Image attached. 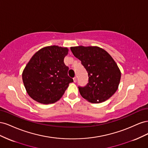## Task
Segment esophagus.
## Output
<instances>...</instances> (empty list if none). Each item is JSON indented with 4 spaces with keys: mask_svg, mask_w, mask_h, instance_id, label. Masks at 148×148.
<instances>
[{
    "mask_svg": "<svg viewBox=\"0 0 148 148\" xmlns=\"http://www.w3.org/2000/svg\"><path fill=\"white\" fill-rule=\"evenodd\" d=\"M73 82L75 83V82H77V78H76V77H74L73 78Z\"/></svg>",
    "mask_w": 148,
    "mask_h": 148,
    "instance_id": "esophagus-1",
    "label": "esophagus"
}]
</instances>
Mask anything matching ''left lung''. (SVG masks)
Returning <instances> with one entry per match:
<instances>
[{"label": "left lung", "instance_id": "1", "mask_svg": "<svg viewBox=\"0 0 148 148\" xmlns=\"http://www.w3.org/2000/svg\"><path fill=\"white\" fill-rule=\"evenodd\" d=\"M73 54L86 69L88 83L78 87L81 96L91 103L104 102L117 90L120 70L109 53L97 46L71 47Z\"/></svg>", "mask_w": 148, "mask_h": 148}]
</instances>
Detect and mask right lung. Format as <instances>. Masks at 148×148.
Segmentation results:
<instances>
[{
	"label": "right lung",
	"mask_w": 148,
	"mask_h": 148,
	"mask_svg": "<svg viewBox=\"0 0 148 148\" xmlns=\"http://www.w3.org/2000/svg\"><path fill=\"white\" fill-rule=\"evenodd\" d=\"M68 53L67 47L51 46L41 49L31 58L22 79L33 100L43 104H53L62 97L69 83L73 82L64 62Z\"/></svg>",
	"instance_id": "add662e5"
}]
</instances>
